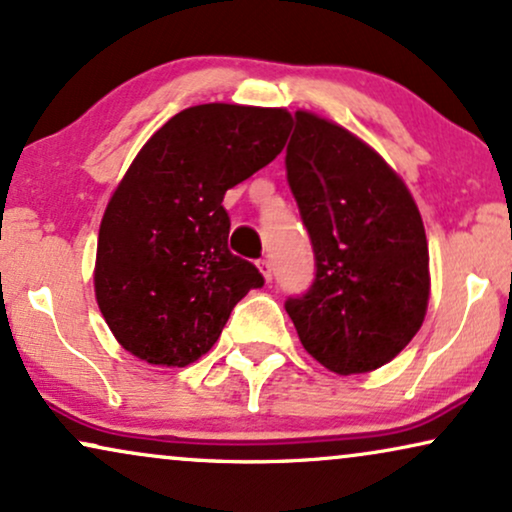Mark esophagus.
I'll return each mask as SVG.
<instances>
[{"label": "esophagus", "instance_id": "obj_1", "mask_svg": "<svg viewBox=\"0 0 512 512\" xmlns=\"http://www.w3.org/2000/svg\"><path fill=\"white\" fill-rule=\"evenodd\" d=\"M258 270L263 272L265 282H270V280H272V263L268 261V258H261V261H258Z\"/></svg>", "mask_w": 512, "mask_h": 512}]
</instances>
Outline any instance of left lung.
<instances>
[{
  "instance_id": "obj_1",
  "label": "left lung",
  "mask_w": 512,
  "mask_h": 512,
  "mask_svg": "<svg viewBox=\"0 0 512 512\" xmlns=\"http://www.w3.org/2000/svg\"><path fill=\"white\" fill-rule=\"evenodd\" d=\"M287 181L315 251V280L284 308L303 348L329 371L393 360L428 308V240L407 185L334 122L298 110Z\"/></svg>"
}]
</instances>
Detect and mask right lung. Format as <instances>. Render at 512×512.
Instances as JSON below:
<instances>
[{
    "mask_svg": "<svg viewBox=\"0 0 512 512\" xmlns=\"http://www.w3.org/2000/svg\"><path fill=\"white\" fill-rule=\"evenodd\" d=\"M289 129L282 108L195 105L131 162L103 214L94 284L110 331L138 360H199L263 287L256 265L230 254L223 195L280 155Z\"/></svg>",
    "mask_w": 512,
    "mask_h": 512,
    "instance_id": "right-lung-1",
    "label": "right lung"
}]
</instances>
